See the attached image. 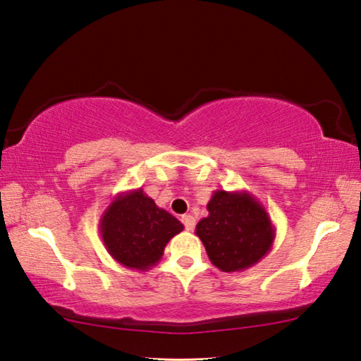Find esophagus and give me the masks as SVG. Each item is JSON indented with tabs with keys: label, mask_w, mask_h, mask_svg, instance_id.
I'll return each mask as SVG.
<instances>
[{
	"label": "esophagus",
	"mask_w": 361,
	"mask_h": 361,
	"mask_svg": "<svg viewBox=\"0 0 361 361\" xmlns=\"http://www.w3.org/2000/svg\"><path fill=\"white\" fill-rule=\"evenodd\" d=\"M181 222L185 224V228H186L188 231H192L194 227H195V219H194L192 216H190V214L181 216Z\"/></svg>",
	"instance_id": "34e87169"
}]
</instances>
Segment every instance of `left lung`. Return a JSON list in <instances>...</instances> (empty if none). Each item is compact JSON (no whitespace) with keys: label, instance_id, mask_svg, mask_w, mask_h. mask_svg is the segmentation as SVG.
<instances>
[{"label":"left lung","instance_id":"1","mask_svg":"<svg viewBox=\"0 0 361 361\" xmlns=\"http://www.w3.org/2000/svg\"><path fill=\"white\" fill-rule=\"evenodd\" d=\"M207 208L208 216L197 224L195 235L217 269L245 271L271 252L275 225L249 190L217 189Z\"/></svg>","mask_w":361,"mask_h":361}]
</instances>
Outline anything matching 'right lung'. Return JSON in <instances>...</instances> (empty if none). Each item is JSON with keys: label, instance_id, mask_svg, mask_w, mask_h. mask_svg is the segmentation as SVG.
I'll use <instances>...</instances> for the list:
<instances>
[{"label": "right lung", "instance_id": "obj_1", "mask_svg": "<svg viewBox=\"0 0 361 361\" xmlns=\"http://www.w3.org/2000/svg\"><path fill=\"white\" fill-rule=\"evenodd\" d=\"M98 228L106 250L118 264L144 272L159 263L167 243L185 227L139 188L118 192Z\"/></svg>", "mask_w": 361, "mask_h": 361}]
</instances>
